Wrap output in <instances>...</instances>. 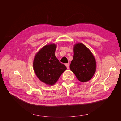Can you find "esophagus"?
Here are the masks:
<instances>
[{
    "instance_id": "esophagus-1",
    "label": "esophagus",
    "mask_w": 121,
    "mask_h": 121,
    "mask_svg": "<svg viewBox=\"0 0 121 121\" xmlns=\"http://www.w3.org/2000/svg\"><path fill=\"white\" fill-rule=\"evenodd\" d=\"M65 66L67 67V69H69V63H67V64H65Z\"/></svg>"
}]
</instances>
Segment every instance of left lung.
Instances as JSON below:
<instances>
[{"mask_svg": "<svg viewBox=\"0 0 121 121\" xmlns=\"http://www.w3.org/2000/svg\"><path fill=\"white\" fill-rule=\"evenodd\" d=\"M74 56L69 66L80 81L85 82L93 77L96 71V64L93 54L83 44H76Z\"/></svg>", "mask_w": 121, "mask_h": 121, "instance_id": "left-lung-1", "label": "left lung"}]
</instances>
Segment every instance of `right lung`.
<instances>
[{
    "label": "right lung",
    "mask_w": 121,
    "mask_h": 121,
    "mask_svg": "<svg viewBox=\"0 0 121 121\" xmlns=\"http://www.w3.org/2000/svg\"><path fill=\"white\" fill-rule=\"evenodd\" d=\"M56 48L54 44L43 46L36 53L34 59L33 69L36 75L47 85H54L67 69L55 56Z\"/></svg>",
    "instance_id": "obj_1"
}]
</instances>
